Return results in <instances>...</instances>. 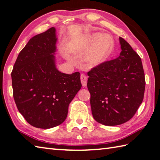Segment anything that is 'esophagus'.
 Wrapping results in <instances>:
<instances>
[{"label":"esophagus","mask_w":160,"mask_h":160,"mask_svg":"<svg viewBox=\"0 0 160 160\" xmlns=\"http://www.w3.org/2000/svg\"><path fill=\"white\" fill-rule=\"evenodd\" d=\"M87 81H88L87 77L83 74H81V82L82 83V86L83 87L87 86Z\"/></svg>","instance_id":"esophagus-1"}]
</instances>
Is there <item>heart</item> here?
I'll use <instances>...</instances> for the list:
<instances>
[{"instance_id":"obj_1","label":"heart","mask_w":160,"mask_h":160,"mask_svg":"<svg viewBox=\"0 0 160 160\" xmlns=\"http://www.w3.org/2000/svg\"><path fill=\"white\" fill-rule=\"evenodd\" d=\"M83 48L90 50L86 57L90 67H96L105 62L113 50V41L108 35L94 33L89 35L85 41Z\"/></svg>"}]
</instances>
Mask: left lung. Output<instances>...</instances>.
<instances>
[{"mask_svg": "<svg viewBox=\"0 0 160 160\" xmlns=\"http://www.w3.org/2000/svg\"><path fill=\"white\" fill-rule=\"evenodd\" d=\"M122 52L88 72L87 86L94 119L105 126L120 125L132 118L144 99L145 76L141 58L119 37Z\"/></svg>", "mask_w": 160, "mask_h": 160, "instance_id": "obj_1", "label": "left lung"}]
</instances>
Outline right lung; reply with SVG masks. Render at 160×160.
<instances>
[{"instance_id": "right-lung-1", "label": "right lung", "mask_w": 160, "mask_h": 160, "mask_svg": "<svg viewBox=\"0 0 160 160\" xmlns=\"http://www.w3.org/2000/svg\"><path fill=\"white\" fill-rule=\"evenodd\" d=\"M57 41L54 28L34 36L19 53L11 74L18 111L36 128H51L63 123L81 88L79 72L68 74L56 68Z\"/></svg>"}]
</instances>
